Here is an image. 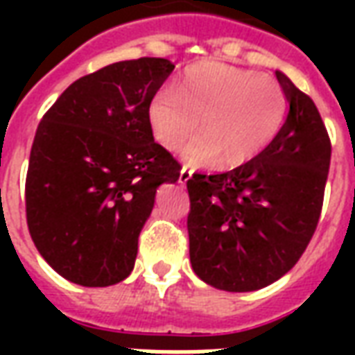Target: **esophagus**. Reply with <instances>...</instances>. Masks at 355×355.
<instances>
[{
	"label": "esophagus",
	"mask_w": 355,
	"mask_h": 355,
	"mask_svg": "<svg viewBox=\"0 0 355 355\" xmlns=\"http://www.w3.org/2000/svg\"><path fill=\"white\" fill-rule=\"evenodd\" d=\"M190 177H192V171L186 169V167H182V169H180V177H178V182H180V184H186V182L190 180Z\"/></svg>",
	"instance_id": "34e87169"
}]
</instances>
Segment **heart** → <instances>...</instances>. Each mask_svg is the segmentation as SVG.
Here are the masks:
<instances>
[{
    "label": "heart",
    "mask_w": 355,
    "mask_h": 355,
    "mask_svg": "<svg viewBox=\"0 0 355 355\" xmlns=\"http://www.w3.org/2000/svg\"><path fill=\"white\" fill-rule=\"evenodd\" d=\"M287 94L266 73L224 62L190 66L173 89L154 94L148 108L157 142L178 150L198 127L201 132L186 146L193 165L218 162L238 167L266 150L282 132Z\"/></svg>",
    "instance_id": "1"
}]
</instances>
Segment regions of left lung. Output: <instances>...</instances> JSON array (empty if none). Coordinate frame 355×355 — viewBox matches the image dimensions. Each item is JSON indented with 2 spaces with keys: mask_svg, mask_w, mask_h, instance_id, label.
<instances>
[{
  "mask_svg": "<svg viewBox=\"0 0 355 355\" xmlns=\"http://www.w3.org/2000/svg\"><path fill=\"white\" fill-rule=\"evenodd\" d=\"M289 112L259 157L220 175H193L188 238L196 275L230 293L259 291L289 272L320 220L331 163L313 101L275 70Z\"/></svg>",
  "mask_w": 355,
  "mask_h": 355,
  "instance_id": "1",
  "label": "left lung"
}]
</instances>
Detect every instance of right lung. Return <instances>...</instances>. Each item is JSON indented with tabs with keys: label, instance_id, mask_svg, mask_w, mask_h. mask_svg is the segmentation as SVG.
I'll return each mask as SVG.
<instances>
[{
	"label": "right lung",
	"instance_id": "1",
	"mask_svg": "<svg viewBox=\"0 0 355 355\" xmlns=\"http://www.w3.org/2000/svg\"><path fill=\"white\" fill-rule=\"evenodd\" d=\"M175 64L137 58L73 81L35 131L26 177L34 245L83 287L123 282L162 184L180 165L154 140L148 108Z\"/></svg>",
	"mask_w": 355,
	"mask_h": 355
}]
</instances>
